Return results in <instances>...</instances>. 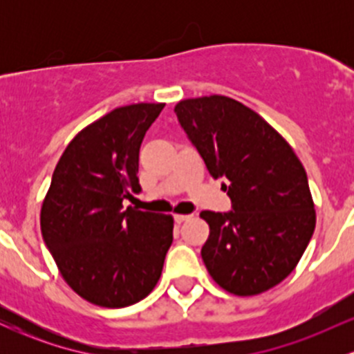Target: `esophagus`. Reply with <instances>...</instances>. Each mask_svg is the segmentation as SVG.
<instances>
[{
    "instance_id": "1",
    "label": "esophagus",
    "mask_w": 354,
    "mask_h": 354,
    "mask_svg": "<svg viewBox=\"0 0 354 354\" xmlns=\"http://www.w3.org/2000/svg\"><path fill=\"white\" fill-rule=\"evenodd\" d=\"M192 216L190 214H174V221H176L178 224L185 223V221H190Z\"/></svg>"
}]
</instances>
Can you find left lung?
<instances>
[{
	"instance_id": "1",
	"label": "left lung",
	"mask_w": 354,
	"mask_h": 354,
	"mask_svg": "<svg viewBox=\"0 0 354 354\" xmlns=\"http://www.w3.org/2000/svg\"><path fill=\"white\" fill-rule=\"evenodd\" d=\"M178 121L214 178H226L227 212L200 214L210 227L202 259L226 291L252 296L284 281L312 240L308 178L289 144L226 95L178 102Z\"/></svg>"
}]
</instances>
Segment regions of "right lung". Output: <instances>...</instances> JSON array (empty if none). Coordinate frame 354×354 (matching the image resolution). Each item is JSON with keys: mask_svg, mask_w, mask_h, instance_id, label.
Returning a JSON list of instances; mask_svg holds the SVG:
<instances>
[{"mask_svg": "<svg viewBox=\"0 0 354 354\" xmlns=\"http://www.w3.org/2000/svg\"><path fill=\"white\" fill-rule=\"evenodd\" d=\"M164 104L116 108L80 131L53 173L41 231L63 279L94 305L123 308L156 288L173 217L123 200L140 194L138 152Z\"/></svg>", "mask_w": 354, "mask_h": 354, "instance_id": "right-lung-1", "label": "right lung"}]
</instances>
